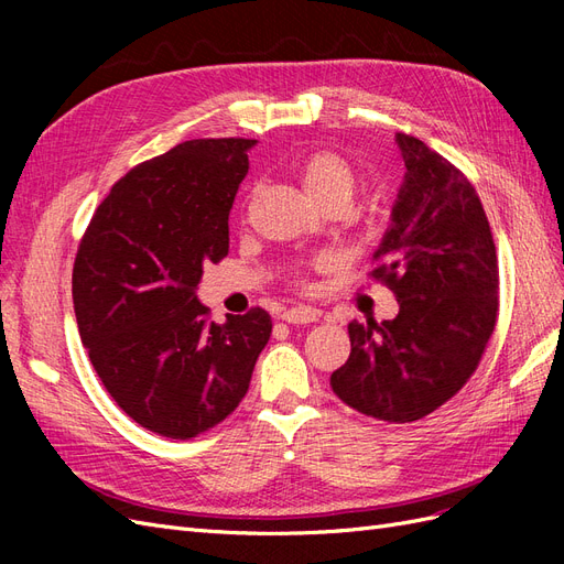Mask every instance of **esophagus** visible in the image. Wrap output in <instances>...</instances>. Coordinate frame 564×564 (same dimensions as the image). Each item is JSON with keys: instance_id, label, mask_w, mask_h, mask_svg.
<instances>
[{"instance_id": "34e87169", "label": "esophagus", "mask_w": 564, "mask_h": 564, "mask_svg": "<svg viewBox=\"0 0 564 564\" xmlns=\"http://www.w3.org/2000/svg\"><path fill=\"white\" fill-rule=\"evenodd\" d=\"M289 324H311L319 319V311L311 308V305H296V308H289L280 315Z\"/></svg>"}]
</instances>
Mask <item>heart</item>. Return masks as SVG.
Returning <instances> with one entry per match:
<instances>
[{
    "label": "heart",
    "mask_w": 564,
    "mask_h": 564,
    "mask_svg": "<svg viewBox=\"0 0 564 564\" xmlns=\"http://www.w3.org/2000/svg\"><path fill=\"white\" fill-rule=\"evenodd\" d=\"M303 191L308 197L319 204V207H329V204H350L355 195L357 176L352 166L329 150L313 152L305 158L299 169Z\"/></svg>",
    "instance_id": "b5f03b06"
}]
</instances>
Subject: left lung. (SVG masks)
Segmentation results:
<instances>
[{
  "label": "left lung",
  "instance_id": "left-lung-1",
  "mask_svg": "<svg viewBox=\"0 0 564 564\" xmlns=\"http://www.w3.org/2000/svg\"><path fill=\"white\" fill-rule=\"evenodd\" d=\"M404 181L371 272L400 303L381 324L350 322V357L332 388L367 416L406 423L464 388L499 311V263L470 181L414 135L395 133Z\"/></svg>",
  "mask_w": 564,
  "mask_h": 564
}]
</instances>
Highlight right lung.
<instances>
[{
	"label": "right lung",
	"instance_id": "1",
	"mask_svg": "<svg viewBox=\"0 0 564 564\" xmlns=\"http://www.w3.org/2000/svg\"><path fill=\"white\" fill-rule=\"evenodd\" d=\"M251 139H197L133 166L82 237L73 301L110 398L143 429L191 440L249 390L272 322L263 308L207 319L204 263L228 253V216Z\"/></svg>",
	"mask_w": 564,
	"mask_h": 564
}]
</instances>
